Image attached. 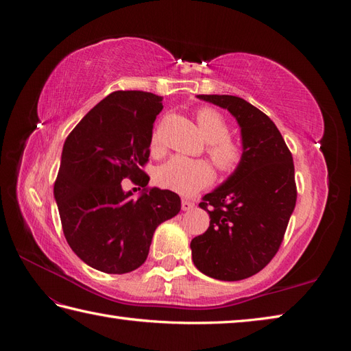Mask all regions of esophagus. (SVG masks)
<instances>
[{
  "instance_id": "1",
  "label": "esophagus",
  "mask_w": 351,
  "mask_h": 351,
  "mask_svg": "<svg viewBox=\"0 0 351 351\" xmlns=\"http://www.w3.org/2000/svg\"><path fill=\"white\" fill-rule=\"evenodd\" d=\"M195 208V204L192 200H187V199H183L182 200V209L183 210H190V209H193Z\"/></svg>"
}]
</instances>
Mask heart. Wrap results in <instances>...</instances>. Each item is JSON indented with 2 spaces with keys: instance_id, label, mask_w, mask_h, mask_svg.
<instances>
[{
  "instance_id": "heart-1",
  "label": "heart",
  "mask_w": 351,
  "mask_h": 351,
  "mask_svg": "<svg viewBox=\"0 0 351 351\" xmlns=\"http://www.w3.org/2000/svg\"><path fill=\"white\" fill-rule=\"evenodd\" d=\"M199 129L209 142L208 154L221 173H234L243 161V149L239 143L230 139V125L222 114L214 108H202L196 114ZM159 133L152 134V143L156 145ZM214 171L208 161L184 156H173L159 167L156 173L158 183L180 195H193L206 187Z\"/></svg>"
}]
</instances>
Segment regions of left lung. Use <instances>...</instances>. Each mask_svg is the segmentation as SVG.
I'll return each instance as SVG.
<instances>
[{"label":"left lung","mask_w":351,"mask_h":351,"mask_svg":"<svg viewBox=\"0 0 351 351\" xmlns=\"http://www.w3.org/2000/svg\"><path fill=\"white\" fill-rule=\"evenodd\" d=\"M226 108L241 130L243 161L202 197L210 222L190 243L195 267L210 278L240 281L258 274L278 252L295 206L293 156L267 114L232 95H197Z\"/></svg>","instance_id":"left-lung-1"}]
</instances>
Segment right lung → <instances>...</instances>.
<instances>
[{
    "label": "right lung",
    "mask_w": 351,
    "mask_h": 351,
    "mask_svg": "<svg viewBox=\"0 0 351 351\" xmlns=\"http://www.w3.org/2000/svg\"><path fill=\"white\" fill-rule=\"evenodd\" d=\"M162 97L142 90L110 93L83 117L62 146L54 184L62 231L89 267L125 274L146 261L156 227L182 209L171 190L143 189L134 199L121 182L146 187L152 129Z\"/></svg>",
    "instance_id": "right-lung-1"
}]
</instances>
